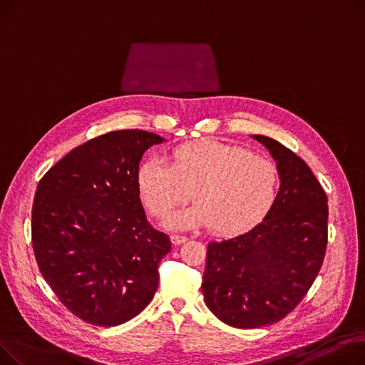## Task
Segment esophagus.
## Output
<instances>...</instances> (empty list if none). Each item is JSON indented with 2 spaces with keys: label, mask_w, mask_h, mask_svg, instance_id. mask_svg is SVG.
Instances as JSON below:
<instances>
[{
  "label": "esophagus",
  "mask_w": 365,
  "mask_h": 365,
  "mask_svg": "<svg viewBox=\"0 0 365 365\" xmlns=\"http://www.w3.org/2000/svg\"><path fill=\"white\" fill-rule=\"evenodd\" d=\"M170 240H171V244L173 245H179V244H182V242H185L187 238L186 237H183V235H178V234H173L171 237H170Z\"/></svg>",
  "instance_id": "34e87169"
}]
</instances>
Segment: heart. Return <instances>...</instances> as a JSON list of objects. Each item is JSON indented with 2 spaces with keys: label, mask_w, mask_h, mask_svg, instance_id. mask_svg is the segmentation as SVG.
Segmentation results:
<instances>
[{
  "label": "heart",
  "mask_w": 365,
  "mask_h": 365,
  "mask_svg": "<svg viewBox=\"0 0 365 365\" xmlns=\"http://www.w3.org/2000/svg\"><path fill=\"white\" fill-rule=\"evenodd\" d=\"M278 185V168L269 158L212 139L175 148L170 165L150 157L138 170L139 192L152 216L165 217L190 192L195 202L165 225H212L227 235L245 231L269 212Z\"/></svg>",
  "instance_id": "b5f03b06"
}]
</instances>
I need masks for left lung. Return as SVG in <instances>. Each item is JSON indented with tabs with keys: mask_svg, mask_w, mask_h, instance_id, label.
<instances>
[{
	"mask_svg": "<svg viewBox=\"0 0 365 365\" xmlns=\"http://www.w3.org/2000/svg\"><path fill=\"white\" fill-rule=\"evenodd\" d=\"M275 160L279 190L262 222L207 248L202 294L220 321L259 329L290 314L315 281L327 248V195L300 157L253 134Z\"/></svg>",
	"mask_w": 365,
	"mask_h": 365,
	"instance_id": "left-lung-1",
	"label": "left lung"
}]
</instances>
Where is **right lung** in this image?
<instances>
[{
	"instance_id": "right-lung-1",
	"label": "right lung",
	"mask_w": 365,
	"mask_h": 365,
	"mask_svg": "<svg viewBox=\"0 0 365 365\" xmlns=\"http://www.w3.org/2000/svg\"><path fill=\"white\" fill-rule=\"evenodd\" d=\"M165 142L118 130L72 149L40 180L32 247L40 272L66 308L99 327L139 315L158 289L170 238L146 220L138 187L143 153Z\"/></svg>"
}]
</instances>
